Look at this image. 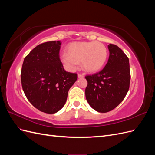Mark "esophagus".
<instances>
[{
    "instance_id": "1",
    "label": "esophagus",
    "mask_w": 155,
    "mask_h": 155,
    "mask_svg": "<svg viewBox=\"0 0 155 155\" xmlns=\"http://www.w3.org/2000/svg\"><path fill=\"white\" fill-rule=\"evenodd\" d=\"M78 78H83L84 77V76H83V74H78Z\"/></svg>"
}]
</instances>
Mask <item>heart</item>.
<instances>
[{"label":"heart","instance_id":"obj_1","mask_svg":"<svg viewBox=\"0 0 155 155\" xmlns=\"http://www.w3.org/2000/svg\"><path fill=\"white\" fill-rule=\"evenodd\" d=\"M60 59L70 70H74L81 61L82 68L88 72L99 71L107 58V50L100 42H74L67 48Z\"/></svg>","mask_w":155,"mask_h":155}]
</instances>
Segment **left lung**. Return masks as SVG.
<instances>
[{
  "mask_svg": "<svg viewBox=\"0 0 155 155\" xmlns=\"http://www.w3.org/2000/svg\"><path fill=\"white\" fill-rule=\"evenodd\" d=\"M109 58L100 72L85 76L86 99L90 106L100 112L113 110L125 98L130 79L129 61L121 48L108 45Z\"/></svg>",
  "mask_w": 155,
  "mask_h": 155,
  "instance_id": "8db88e82",
  "label": "left lung"
}]
</instances>
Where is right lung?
I'll return each instance as SVG.
<instances>
[{"mask_svg": "<svg viewBox=\"0 0 155 155\" xmlns=\"http://www.w3.org/2000/svg\"><path fill=\"white\" fill-rule=\"evenodd\" d=\"M60 41L37 45L28 54L21 70L22 87L31 105L41 112L54 114L66 103L68 92L78 79L64 70L59 58Z\"/></svg>", "mask_w": 155, "mask_h": 155, "instance_id": "add662e5", "label": "right lung"}]
</instances>
